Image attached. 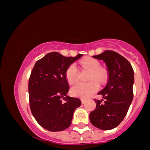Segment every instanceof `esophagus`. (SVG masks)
<instances>
[{
    "label": "esophagus",
    "instance_id": "1",
    "mask_svg": "<svg viewBox=\"0 0 150 150\" xmlns=\"http://www.w3.org/2000/svg\"><path fill=\"white\" fill-rule=\"evenodd\" d=\"M81 101H82V104H84V103H85L86 99H81Z\"/></svg>",
    "mask_w": 150,
    "mask_h": 150
}]
</instances>
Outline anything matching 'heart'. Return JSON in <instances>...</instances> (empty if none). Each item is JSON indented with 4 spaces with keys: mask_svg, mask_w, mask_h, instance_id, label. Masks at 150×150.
<instances>
[{
    "mask_svg": "<svg viewBox=\"0 0 150 150\" xmlns=\"http://www.w3.org/2000/svg\"><path fill=\"white\" fill-rule=\"evenodd\" d=\"M84 68L92 71L89 76V82H79L71 89L73 96L80 98H87L99 89V83L104 84L108 79V72L105 68H101L100 62L92 58H87L81 61ZM65 77L70 85H74L78 81L79 70L75 63H72L65 70ZM98 81L97 82L96 80Z\"/></svg>",
    "mask_w": 150,
    "mask_h": 150,
    "instance_id": "obj_1",
    "label": "heart"
}]
</instances>
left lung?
I'll return each mask as SVG.
<instances>
[{
    "instance_id": "8db88e82",
    "label": "left lung",
    "mask_w": 150,
    "mask_h": 150,
    "mask_svg": "<svg viewBox=\"0 0 150 150\" xmlns=\"http://www.w3.org/2000/svg\"><path fill=\"white\" fill-rule=\"evenodd\" d=\"M93 58L106 63L108 80L98 93L103 99H94L97 106L89 114V120L101 130H111L121 123L133 99V69L126 58L113 51L107 50Z\"/></svg>"
}]
</instances>
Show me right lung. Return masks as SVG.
Listing matches in <instances>:
<instances>
[{
	"mask_svg": "<svg viewBox=\"0 0 150 150\" xmlns=\"http://www.w3.org/2000/svg\"><path fill=\"white\" fill-rule=\"evenodd\" d=\"M82 56L65 57L51 52L36 62L32 70L28 87L31 111L37 123L49 131L68 128L74 111L81 105L80 99L67 95L69 86L65 70Z\"/></svg>",
	"mask_w": 150,
	"mask_h": 150,
	"instance_id": "1",
	"label": "right lung"
}]
</instances>
